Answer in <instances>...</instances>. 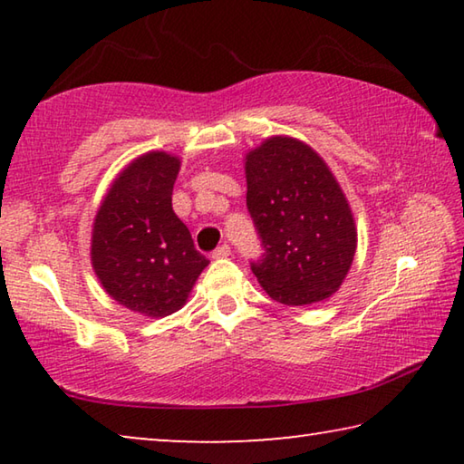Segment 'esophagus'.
<instances>
[{"label":"esophagus","instance_id":"1","mask_svg":"<svg viewBox=\"0 0 464 464\" xmlns=\"http://www.w3.org/2000/svg\"><path fill=\"white\" fill-rule=\"evenodd\" d=\"M229 256H231V247L227 246V243H225V246L217 247V249L213 251V257H215V260H225V257H229Z\"/></svg>","mask_w":464,"mask_h":464}]
</instances>
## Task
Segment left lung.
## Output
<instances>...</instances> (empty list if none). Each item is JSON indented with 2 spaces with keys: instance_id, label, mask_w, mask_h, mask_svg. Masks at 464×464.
<instances>
[{
  "instance_id": "1",
  "label": "left lung",
  "mask_w": 464,
  "mask_h": 464,
  "mask_svg": "<svg viewBox=\"0 0 464 464\" xmlns=\"http://www.w3.org/2000/svg\"><path fill=\"white\" fill-rule=\"evenodd\" d=\"M247 208L266 249L251 272L274 301L307 307L337 293L358 231L340 182L315 149L274 135L246 153Z\"/></svg>"
}]
</instances>
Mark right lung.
I'll return each mask as SVG.
<instances>
[{
	"mask_svg": "<svg viewBox=\"0 0 464 464\" xmlns=\"http://www.w3.org/2000/svg\"><path fill=\"white\" fill-rule=\"evenodd\" d=\"M179 157L147 151L112 179L92 227V268L124 309L161 319L186 304L208 260L171 208Z\"/></svg>",
	"mask_w": 464,
	"mask_h": 464,
	"instance_id": "obj_1",
	"label": "right lung"
}]
</instances>
